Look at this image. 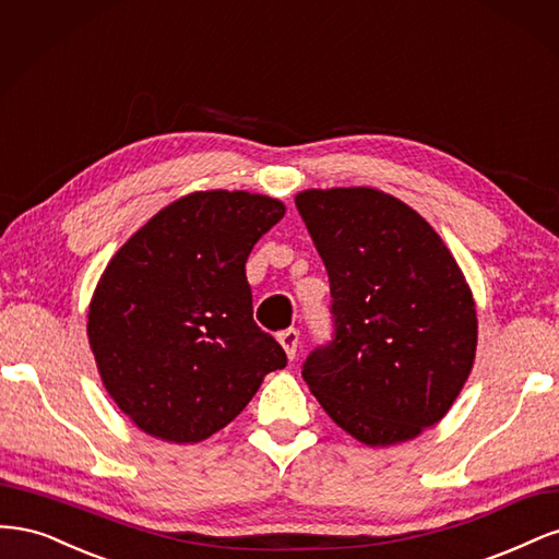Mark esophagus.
<instances>
[{"mask_svg":"<svg viewBox=\"0 0 559 559\" xmlns=\"http://www.w3.org/2000/svg\"><path fill=\"white\" fill-rule=\"evenodd\" d=\"M277 341H280V345L284 347L286 357H289V359H296L298 345H300V333H298L296 329H284L282 333H277Z\"/></svg>","mask_w":559,"mask_h":559,"instance_id":"esophagus-1","label":"esophagus"}]
</instances>
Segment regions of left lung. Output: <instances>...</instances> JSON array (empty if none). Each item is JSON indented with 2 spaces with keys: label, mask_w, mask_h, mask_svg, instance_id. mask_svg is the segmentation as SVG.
I'll return each mask as SVG.
<instances>
[{
  "label": "left lung",
  "mask_w": 559,
  "mask_h": 559,
  "mask_svg": "<svg viewBox=\"0 0 559 559\" xmlns=\"http://www.w3.org/2000/svg\"><path fill=\"white\" fill-rule=\"evenodd\" d=\"M296 210L326 265L333 324L302 380L361 443L411 441L450 411L476 357L462 270L425 218L386 193L306 191Z\"/></svg>",
  "instance_id": "left-lung-1"
}]
</instances>
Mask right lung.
<instances>
[{"mask_svg": "<svg viewBox=\"0 0 559 559\" xmlns=\"http://www.w3.org/2000/svg\"><path fill=\"white\" fill-rule=\"evenodd\" d=\"M284 216L245 191L191 193L118 249L99 280L88 341L111 399L148 436L205 441L286 366L253 321L245 263Z\"/></svg>", "mask_w": 559, "mask_h": 559, "instance_id": "obj_1", "label": "right lung"}]
</instances>
